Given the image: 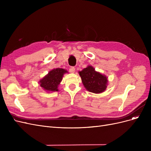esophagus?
<instances>
[{
	"mask_svg": "<svg viewBox=\"0 0 151 151\" xmlns=\"http://www.w3.org/2000/svg\"><path fill=\"white\" fill-rule=\"evenodd\" d=\"M69 72L70 73H74L75 72V68L74 67H70L69 68Z\"/></svg>",
	"mask_w": 151,
	"mask_h": 151,
	"instance_id": "1",
	"label": "esophagus"
}]
</instances>
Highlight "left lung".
I'll use <instances>...</instances> for the list:
<instances>
[{
  "instance_id": "8db88e82",
  "label": "left lung",
  "mask_w": 151,
  "mask_h": 151,
  "mask_svg": "<svg viewBox=\"0 0 151 151\" xmlns=\"http://www.w3.org/2000/svg\"><path fill=\"white\" fill-rule=\"evenodd\" d=\"M82 82L86 89L94 93H101L106 89L107 77L95 71L92 66H88L79 72Z\"/></svg>"
}]
</instances>
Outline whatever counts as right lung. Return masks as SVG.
<instances>
[{
  "mask_svg": "<svg viewBox=\"0 0 151 151\" xmlns=\"http://www.w3.org/2000/svg\"><path fill=\"white\" fill-rule=\"evenodd\" d=\"M67 71L63 68H55L50 71L48 74L40 80V86L47 91H57L58 86L62 80L63 75Z\"/></svg>",
  "mask_w": 151,
  "mask_h": 151,
  "instance_id": "right-lung-1",
  "label": "right lung"
}]
</instances>
